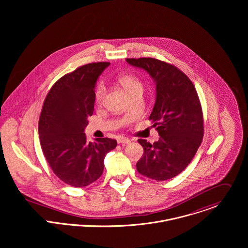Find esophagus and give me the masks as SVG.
<instances>
[{"label": "esophagus", "mask_w": 248, "mask_h": 248, "mask_svg": "<svg viewBox=\"0 0 248 248\" xmlns=\"http://www.w3.org/2000/svg\"><path fill=\"white\" fill-rule=\"evenodd\" d=\"M117 142L119 144H129L131 142V140H129L128 138H124V137H119L117 139Z\"/></svg>", "instance_id": "obj_1"}]
</instances>
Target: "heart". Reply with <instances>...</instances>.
I'll use <instances>...</instances> for the list:
<instances>
[{
    "label": "heart",
    "mask_w": 248,
    "mask_h": 248,
    "mask_svg": "<svg viewBox=\"0 0 248 248\" xmlns=\"http://www.w3.org/2000/svg\"><path fill=\"white\" fill-rule=\"evenodd\" d=\"M119 83L128 92L130 95H133L137 92H143L141 81L133 75H124L119 78ZM106 98V87L103 83L97 85L95 90V102L97 105H102Z\"/></svg>",
    "instance_id": "obj_1"
}]
</instances>
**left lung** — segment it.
Instances as JSON below:
<instances>
[{
  "mask_svg": "<svg viewBox=\"0 0 248 248\" xmlns=\"http://www.w3.org/2000/svg\"><path fill=\"white\" fill-rule=\"evenodd\" d=\"M144 69L155 80L156 99L149 117L160 139L151 144L139 140L144 154L137 163L138 172L155 180H166L180 174L191 162L203 138V114L194 84L172 64L152 58H127Z\"/></svg>",
  "mask_w": 248,
  "mask_h": 248,
  "instance_id": "8db88e82",
  "label": "left lung"
}]
</instances>
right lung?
Here are the masks:
<instances>
[{
  "instance_id": "add662e5",
  "label": "right lung",
  "mask_w": 248,
  "mask_h": 248,
  "mask_svg": "<svg viewBox=\"0 0 248 248\" xmlns=\"http://www.w3.org/2000/svg\"><path fill=\"white\" fill-rule=\"evenodd\" d=\"M108 62L90 63L58 79L47 93L38 132L44 155L65 183L85 187L103 174L104 157L117 143L111 139L88 142L84 133L93 113L94 87Z\"/></svg>"
}]
</instances>
